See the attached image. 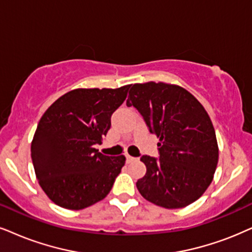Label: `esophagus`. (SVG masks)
<instances>
[{"label":"esophagus","mask_w":252,"mask_h":252,"mask_svg":"<svg viewBox=\"0 0 252 252\" xmlns=\"http://www.w3.org/2000/svg\"><path fill=\"white\" fill-rule=\"evenodd\" d=\"M126 163H131V161L136 160L135 157H131V156H129V155H126Z\"/></svg>","instance_id":"obj_1"}]
</instances>
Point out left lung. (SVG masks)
Masks as SVG:
<instances>
[{
	"mask_svg": "<svg viewBox=\"0 0 252 252\" xmlns=\"http://www.w3.org/2000/svg\"><path fill=\"white\" fill-rule=\"evenodd\" d=\"M126 106L135 107L159 138V158L141 157L146 173L136 186L142 196L167 209L196 201L219 160L214 126L202 104L180 86L151 81L133 85Z\"/></svg>",
	"mask_w": 252,
	"mask_h": 252,
	"instance_id": "1",
	"label": "left lung"
}]
</instances>
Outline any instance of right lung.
<instances>
[{"instance_id": "add662e5", "label": "right lung", "mask_w": 252, "mask_h": 252, "mask_svg": "<svg viewBox=\"0 0 252 252\" xmlns=\"http://www.w3.org/2000/svg\"><path fill=\"white\" fill-rule=\"evenodd\" d=\"M120 88H79L63 94L41 116L31 143L40 187L56 205L79 211L104 199L126 164L95 145L110 129L111 115L126 98Z\"/></svg>"}]
</instances>
